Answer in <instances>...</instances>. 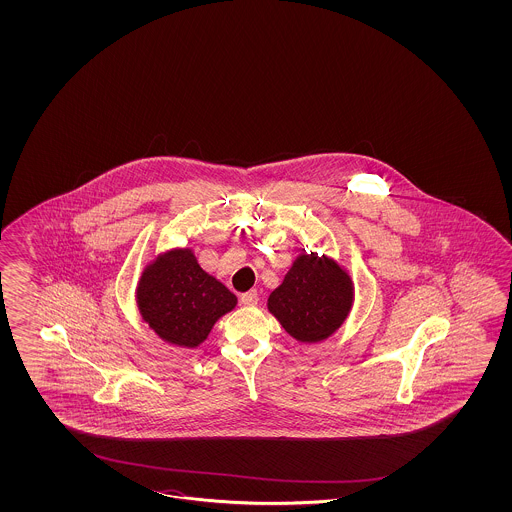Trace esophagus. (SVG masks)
I'll use <instances>...</instances> for the list:
<instances>
[{"instance_id":"34e87169","label":"esophagus","mask_w":512,"mask_h":512,"mask_svg":"<svg viewBox=\"0 0 512 512\" xmlns=\"http://www.w3.org/2000/svg\"><path fill=\"white\" fill-rule=\"evenodd\" d=\"M257 302H259V293H257L255 289H251L248 293L240 295V304H244V306H255Z\"/></svg>"}]
</instances>
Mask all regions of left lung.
Here are the masks:
<instances>
[{
    "mask_svg": "<svg viewBox=\"0 0 512 512\" xmlns=\"http://www.w3.org/2000/svg\"><path fill=\"white\" fill-rule=\"evenodd\" d=\"M353 304V285L338 264L315 253L300 255L268 298V310L298 341L315 343L334 334Z\"/></svg>",
    "mask_w": 512,
    "mask_h": 512,
    "instance_id": "8db88e82",
    "label": "left lung"
}]
</instances>
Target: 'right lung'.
Masks as SVG:
<instances>
[{
    "label": "right lung",
    "instance_id": "obj_1",
    "mask_svg": "<svg viewBox=\"0 0 512 512\" xmlns=\"http://www.w3.org/2000/svg\"><path fill=\"white\" fill-rule=\"evenodd\" d=\"M142 319L161 340L197 347L221 315L233 310L236 296L202 270L191 249L157 257L139 281Z\"/></svg>",
    "mask_w": 512,
    "mask_h": 512
}]
</instances>
